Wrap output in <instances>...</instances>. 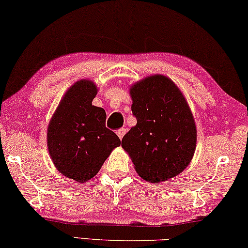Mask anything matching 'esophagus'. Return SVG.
Segmentation results:
<instances>
[{"label":"esophagus","instance_id":"obj_1","mask_svg":"<svg viewBox=\"0 0 248 248\" xmlns=\"http://www.w3.org/2000/svg\"><path fill=\"white\" fill-rule=\"evenodd\" d=\"M125 132H127V130H125L124 128H123V129H119V130L117 131V135H118V138H119L120 140H123V138H124V135L125 134Z\"/></svg>","mask_w":248,"mask_h":248}]
</instances>
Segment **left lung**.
I'll return each mask as SVG.
<instances>
[{"instance_id": "obj_1", "label": "left lung", "mask_w": 248, "mask_h": 248, "mask_svg": "<svg viewBox=\"0 0 248 248\" xmlns=\"http://www.w3.org/2000/svg\"><path fill=\"white\" fill-rule=\"evenodd\" d=\"M136 125L121 146L146 181H166L184 170L195 152L196 127L188 104L170 78L156 75L130 89Z\"/></svg>"}]
</instances>
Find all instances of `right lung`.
<instances>
[{
  "label": "right lung",
  "mask_w": 248,
  "mask_h": 248,
  "mask_svg": "<svg viewBox=\"0 0 248 248\" xmlns=\"http://www.w3.org/2000/svg\"><path fill=\"white\" fill-rule=\"evenodd\" d=\"M97 87L81 80L65 93L48 128V148L62 175L85 182L100 170L120 140L105 127L107 114L92 104Z\"/></svg>",
  "instance_id": "1"
}]
</instances>
